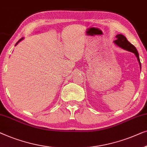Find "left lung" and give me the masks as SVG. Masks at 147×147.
<instances>
[{"label": "left lung", "mask_w": 147, "mask_h": 147, "mask_svg": "<svg viewBox=\"0 0 147 147\" xmlns=\"http://www.w3.org/2000/svg\"><path fill=\"white\" fill-rule=\"evenodd\" d=\"M116 38H117V40H115L114 41V42L117 45V46H119L122 49H125L126 51H129V52H131L135 54L136 58H137V60L138 61V63H139L140 69H141V64H140V62L139 55H138V51L135 48V47L132 45L131 43H130L129 41L127 40V38H126V37L123 34H117V36H116Z\"/></svg>", "instance_id": "1"}]
</instances>
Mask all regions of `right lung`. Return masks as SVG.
<instances>
[{
    "mask_svg": "<svg viewBox=\"0 0 147 147\" xmlns=\"http://www.w3.org/2000/svg\"><path fill=\"white\" fill-rule=\"evenodd\" d=\"M23 38H20V40H18V42H16V45H15V46H16V45H17V44H18V42H20V41H21V40H23Z\"/></svg>",
    "mask_w": 147,
    "mask_h": 147,
    "instance_id": "add662e5",
    "label": "right lung"
}]
</instances>
